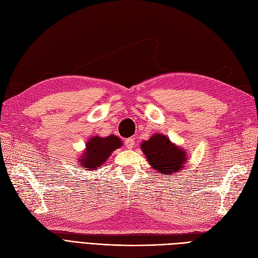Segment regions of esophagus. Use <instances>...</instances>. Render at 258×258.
<instances>
[{
	"label": "esophagus",
	"mask_w": 258,
	"mask_h": 258,
	"mask_svg": "<svg viewBox=\"0 0 258 258\" xmlns=\"http://www.w3.org/2000/svg\"><path fill=\"white\" fill-rule=\"evenodd\" d=\"M124 145H126V147L129 148V150H130V148H132V147L135 146V140L132 139V138L127 139L126 141H124Z\"/></svg>",
	"instance_id": "1"
}]
</instances>
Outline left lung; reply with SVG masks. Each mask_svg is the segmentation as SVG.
<instances>
[{"mask_svg": "<svg viewBox=\"0 0 258 258\" xmlns=\"http://www.w3.org/2000/svg\"><path fill=\"white\" fill-rule=\"evenodd\" d=\"M140 147L152 168L167 176L181 172L189 159V155L183 147L171 142L162 134H154Z\"/></svg>", "mask_w": 258, "mask_h": 258, "instance_id": "left-lung-1", "label": "left lung"}]
</instances>
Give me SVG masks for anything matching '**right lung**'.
Segmentation results:
<instances>
[{
  "mask_svg": "<svg viewBox=\"0 0 258 258\" xmlns=\"http://www.w3.org/2000/svg\"><path fill=\"white\" fill-rule=\"evenodd\" d=\"M122 141L114 135L107 137L93 136L88 139L85 150L79 156L77 163L87 171H96L103 167L112 153L121 147Z\"/></svg>",
  "mask_w": 258,
  "mask_h": 258,
  "instance_id": "1",
  "label": "right lung"
}]
</instances>
